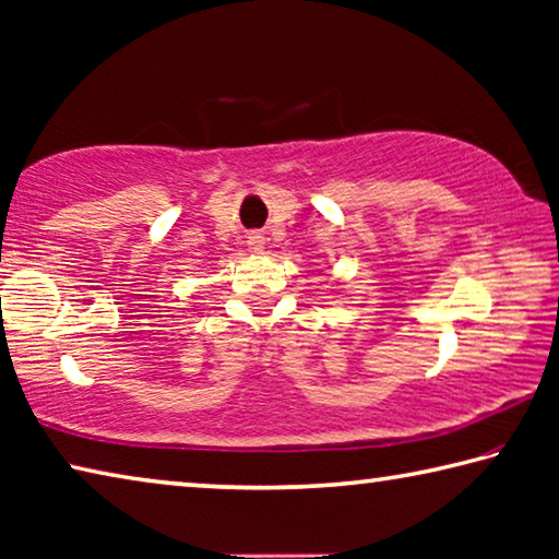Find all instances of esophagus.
Wrapping results in <instances>:
<instances>
[{"label": "esophagus", "instance_id": "34e87169", "mask_svg": "<svg viewBox=\"0 0 559 559\" xmlns=\"http://www.w3.org/2000/svg\"><path fill=\"white\" fill-rule=\"evenodd\" d=\"M249 249L257 251V253L263 251V236L261 234H251L249 236Z\"/></svg>", "mask_w": 559, "mask_h": 559}]
</instances>
